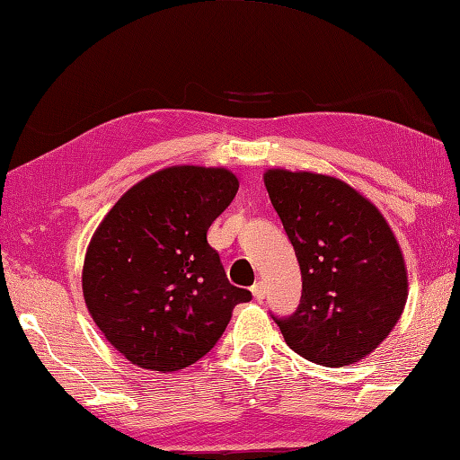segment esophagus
Instances as JSON below:
<instances>
[{"mask_svg": "<svg viewBox=\"0 0 460 460\" xmlns=\"http://www.w3.org/2000/svg\"><path fill=\"white\" fill-rule=\"evenodd\" d=\"M251 293H253V296H255L257 301H263L265 299V293H267L265 283L263 281H257L253 287H251Z\"/></svg>", "mask_w": 460, "mask_h": 460, "instance_id": "34e87169", "label": "esophagus"}]
</instances>
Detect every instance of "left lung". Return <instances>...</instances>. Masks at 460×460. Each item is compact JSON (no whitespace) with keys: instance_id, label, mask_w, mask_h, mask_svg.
Here are the masks:
<instances>
[{"instance_id":"8db88e82","label":"left lung","mask_w":460,"mask_h":460,"mask_svg":"<svg viewBox=\"0 0 460 460\" xmlns=\"http://www.w3.org/2000/svg\"><path fill=\"white\" fill-rule=\"evenodd\" d=\"M263 179L303 279L296 311L273 317L285 343L323 367L361 361L407 303V267L389 223L337 177L269 169Z\"/></svg>"}]
</instances>
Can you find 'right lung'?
Returning a JSON list of instances; mask_svg holds the SVG:
<instances>
[{"label":"right lung","mask_w":460,"mask_h":460,"mask_svg":"<svg viewBox=\"0 0 460 460\" xmlns=\"http://www.w3.org/2000/svg\"><path fill=\"white\" fill-rule=\"evenodd\" d=\"M237 189L229 169L167 167L133 185L99 223L81 275L85 305L133 365L161 373L193 365L235 305L251 301L207 243Z\"/></svg>","instance_id":"add662e5"}]
</instances>
